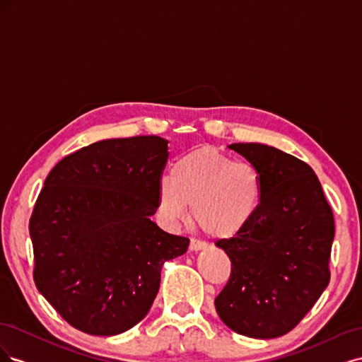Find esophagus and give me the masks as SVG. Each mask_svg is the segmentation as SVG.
<instances>
[{
    "label": "esophagus",
    "mask_w": 362,
    "mask_h": 362,
    "mask_svg": "<svg viewBox=\"0 0 362 362\" xmlns=\"http://www.w3.org/2000/svg\"><path fill=\"white\" fill-rule=\"evenodd\" d=\"M205 247H206V243L201 242V240H196V238L190 240V245H189L190 250H201V249H205Z\"/></svg>",
    "instance_id": "obj_1"
}]
</instances>
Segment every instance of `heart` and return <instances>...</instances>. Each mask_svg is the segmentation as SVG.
I'll return each mask as SVG.
<instances>
[{"label": "heart", "mask_w": 362, "mask_h": 362, "mask_svg": "<svg viewBox=\"0 0 362 362\" xmlns=\"http://www.w3.org/2000/svg\"><path fill=\"white\" fill-rule=\"evenodd\" d=\"M264 201L262 172L214 148H199L172 163L170 180H161L157 210L170 226L189 214L214 238H231L254 221Z\"/></svg>", "instance_id": "heart-1"}]
</instances>
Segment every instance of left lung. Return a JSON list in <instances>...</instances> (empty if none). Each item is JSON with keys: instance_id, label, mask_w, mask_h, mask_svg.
<instances>
[{"instance_id": "8db88e82", "label": "left lung", "mask_w": 362, "mask_h": 362, "mask_svg": "<svg viewBox=\"0 0 362 362\" xmlns=\"http://www.w3.org/2000/svg\"><path fill=\"white\" fill-rule=\"evenodd\" d=\"M229 149L262 172L264 201L242 233L216 242L231 259L216 311L237 334L276 338L300 323L329 284L332 208L305 161L261 144Z\"/></svg>"}]
</instances>
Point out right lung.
<instances>
[{"label": "right lung", "instance_id": "1", "mask_svg": "<svg viewBox=\"0 0 362 362\" xmlns=\"http://www.w3.org/2000/svg\"><path fill=\"white\" fill-rule=\"evenodd\" d=\"M168 140H101L60 160L30 217L37 290L75 329L117 335L148 314L187 237L151 221Z\"/></svg>", "mask_w": 362, "mask_h": 362}]
</instances>
